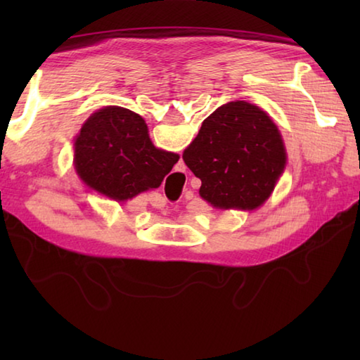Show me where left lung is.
<instances>
[{"mask_svg": "<svg viewBox=\"0 0 360 360\" xmlns=\"http://www.w3.org/2000/svg\"><path fill=\"white\" fill-rule=\"evenodd\" d=\"M216 208L254 210L270 197L285 163L281 135L260 108L231 101L202 124L182 154Z\"/></svg>", "mask_w": 360, "mask_h": 360, "instance_id": "8db88e82", "label": "left lung"}]
</instances>
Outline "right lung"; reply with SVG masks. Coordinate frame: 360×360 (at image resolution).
Returning a JSON list of instances; mask_svg holds the SVG:
<instances>
[{
  "instance_id": "1",
  "label": "right lung",
  "mask_w": 360,
  "mask_h": 360,
  "mask_svg": "<svg viewBox=\"0 0 360 360\" xmlns=\"http://www.w3.org/2000/svg\"><path fill=\"white\" fill-rule=\"evenodd\" d=\"M75 146L81 179L117 202L160 186L179 160L178 154L155 149L141 115L120 106L95 112L84 124Z\"/></svg>"
}]
</instances>
